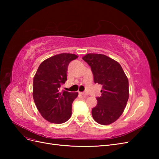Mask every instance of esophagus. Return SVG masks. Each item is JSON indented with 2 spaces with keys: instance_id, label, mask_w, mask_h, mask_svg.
I'll use <instances>...</instances> for the list:
<instances>
[{
  "instance_id": "obj_1",
  "label": "esophagus",
  "mask_w": 159,
  "mask_h": 159,
  "mask_svg": "<svg viewBox=\"0 0 159 159\" xmlns=\"http://www.w3.org/2000/svg\"><path fill=\"white\" fill-rule=\"evenodd\" d=\"M80 93L81 94V95H84V96H87V95H88V93H85V92H80Z\"/></svg>"
}]
</instances>
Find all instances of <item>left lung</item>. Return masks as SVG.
<instances>
[{"mask_svg":"<svg viewBox=\"0 0 159 159\" xmlns=\"http://www.w3.org/2000/svg\"><path fill=\"white\" fill-rule=\"evenodd\" d=\"M83 60L91 67L95 84L102 85V95L91 114L99 124L113 123L122 115L129 99V81L117 61L98 54H88Z\"/></svg>","mask_w":159,"mask_h":159,"instance_id":"1","label":"left lung"}]
</instances>
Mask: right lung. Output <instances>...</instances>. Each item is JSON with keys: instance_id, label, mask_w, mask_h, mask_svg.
Instances as JSON below:
<instances>
[{"instance_id": "1", "label": "right lung", "mask_w": 159, "mask_h": 159, "mask_svg": "<svg viewBox=\"0 0 159 159\" xmlns=\"http://www.w3.org/2000/svg\"><path fill=\"white\" fill-rule=\"evenodd\" d=\"M73 54L52 56L42 61L33 80V98L39 112L48 121L60 124L71 115V105L78 93L60 91L67 80L70 61L78 58Z\"/></svg>"}]
</instances>
